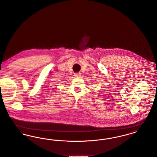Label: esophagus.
Returning a JSON list of instances; mask_svg holds the SVG:
<instances>
[{
    "instance_id": "34e87169",
    "label": "esophagus",
    "mask_w": 157,
    "mask_h": 157,
    "mask_svg": "<svg viewBox=\"0 0 157 157\" xmlns=\"http://www.w3.org/2000/svg\"><path fill=\"white\" fill-rule=\"evenodd\" d=\"M82 75H81V73H75L74 74V76L75 77H77V78H79V77H80V76H81Z\"/></svg>"
}]
</instances>
